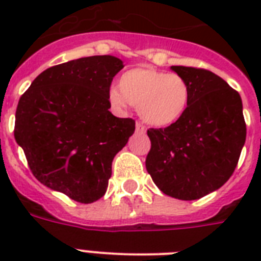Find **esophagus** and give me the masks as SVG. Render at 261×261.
<instances>
[{"label": "esophagus", "instance_id": "obj_1", "mask_svg": "<svg viewBox=\"0 0 261 261\" xmlns=\"http://www.w3.org/2000/svg\"><path fill=\"white\" fill-rule=\"evenodd\" d=\"M135 131H137V134H145V133H146V127L143 126V124H141V123H137Z\"/></svg>", "mask_w": 261, "mask_h": 261}]
</instances>
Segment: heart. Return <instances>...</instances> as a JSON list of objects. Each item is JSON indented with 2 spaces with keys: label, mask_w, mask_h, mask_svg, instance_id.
<instances>
[{
  "label": "heart",
  "mask_w": 261,
  "mask_h": 261,
  "mask_svg": "<svg viewBox=\"0 0 261 261\" xmlns=\"http://www.w3.org/2000/svg\"><path fill=\"white\" fill-rule=\"evenodd\" d=\"M111 104L123 110L130 102L139 108L141 118L151 126L167 127L186 115L191 100L190 85L181 75L153 67H134L124 71L119 89L108 94Z\"/></svg>",
  "instance_id": "heart-1"
}]
</instances>
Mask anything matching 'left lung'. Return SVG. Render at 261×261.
Returning <instances> with one entry per match:
<instances>
[{"label":"left lung","instance_id":"1","mask_svg":"<svg viewBox=\"0 0 261 261\" xmlns=\"http://www.w3.org/2000/svg\"><path fill=\"white\" fill-rule=\"evenodd\" d=\"M171 69L190 85V106L178 122L147 130L146 169L165 195L195 200L221 188L237 167L247 137L243 101L213 71Z\"/></svg>","mask_w":261,"mask_h":261}]
</instances>
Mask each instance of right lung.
Segmentation results:
<instances>
[{"label": "right lung", "mask_w": 261, "mask_h": 261, "mask_svg": "<svg viewBox=\"0 0 261 261\" xmlns=\"http://www.w3.org/2000/svg\"><path fill=\"white\" fill-rule=\"evenodd\" d=\"M123 62L112 55L74 59L32 81L18 100L14 139L39 181L80 203L104 196L116 153L135 131L110 112L112 80Z\"/></svg>", "instance_id": "1"}]
</instances>
